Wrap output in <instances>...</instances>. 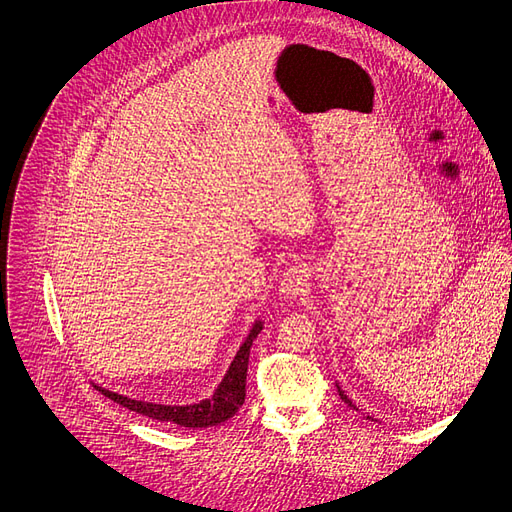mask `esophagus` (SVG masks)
Masks as SVG:
<instances>
[{"mask_svg":"<svg viewBox=\"0 0 512 512\" xmlns=\"http://www.w3.org/2000/svg\"><path fill=\"white\" fill-rule=\"evenodd\" d=\"M310 288V267L306 263L290 265L280 277V294L288 300L300 298Z\"/></svg>","mask_w":512,"mask_h":512,"instance_id":"esophagus-1","label":"esophagus"}]
</instances>
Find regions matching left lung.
I'll use <instances>...</instances> for the list:
<instances>
[{
	"label": "left lung",
	"mask_w": 512,
	"mask_h": 512,
	"mask_svg": "<svg viewBox=\"0 0 512 512\" xmlns=\"http://www.w3.org/2000/svg\"><path fill=\"white\" fill-rule=\"evenodd\" d=\"M337 390H339V396H341V400H343L345 404H349L351 408H355V410H357V406H355V404L351 402V398H349V396H347V394L341 390V386H339V384H337ZM367 418H371V416H367ZM371 421H374V418H371Z\"/></svg>",
	"instance_id": "left-lung-1"
}]
</instances>
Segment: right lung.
I'll use <instances>...</instances> for the list:
<instances>
[{"label": "right lung", "instance_id": "1", "mask_svg": "<svg viewBox=\"0 0 512 512\" xmlns=\"http://www.w3.org/2000/svg\"><path fill=\"white\" fill-rule=\"evenodd\" d=\"M263 320L255 318L253 327L249 329V335L241 343L235 359L230 361L224 378L216 386L214 394L206 400L194 402V404H157V402H145V400H134L124 394L112 392L108 388H102L96 384V390H100L110 400L122 404L128 410H134L138 414H145L155 421L173 423L179 427H190V429H206L212 425H220L228 418L235 416V412L245 402V382H247V365H249V353L253 339L261 333Z\"/></svg>", "mask_w": 512, "mask_h": 512}]
</instances>
